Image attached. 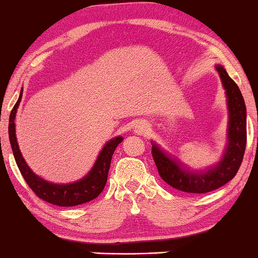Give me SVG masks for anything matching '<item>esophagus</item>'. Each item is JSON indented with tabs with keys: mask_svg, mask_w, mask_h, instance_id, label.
Instances as JSON below:
<instances>
[{
	"mask_svg": "<svg viewBox=\"0 0 258 258\" xmlns=\"http://www.w3.org/2000/svg\"><path fill=\"white\" fill-rule=\"evenodd\" d=\"M148 131H149V125H148L146 121H139L137 125L135 126V133H137L139 136L147 135Z\"/></svg>",
	"mask_w": 258,
	"mask_h": 258,
	"instance_id": "34e87169",
	"label": "esophagus"
}]
</instances>
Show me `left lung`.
<instances>
[{"label": "left lung", "instance_id": "left-lung-1", "mask_svg": "<svg viewBox=\"0 0 258 258\" xmlns=\"http://www.w3.org/2000/svg\"><path fill=\"white\" fill-rule=\"evenodd\" d=\"M228 98V147L221 162L206 172H189L153 143L152 155L164 182L188 194H205L221 188L235 177L246 148V106L238 85L222 65H216Z\"/></svg>", "mask_w": 258, "mask_h": 258}]
</instances>
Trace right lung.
Returning <instances> with one entry per match:
<instances>
[{
  "label": "right lung",
  "instance_id": "right-lung-1",
  "mask_svg": "<svg viewBox=\"0 0 258 258\" xmlns=\"http://www.w3.org/2000/svg\"><path fill=\"white\" fill-rule=\"evenodd\" d=\"M20 99H22V93H20L19 99H18L16 105L13 106L11 111L8 135H10L11 147L12 150H13V155L14 159H16L18 168H19L20 173L24 177L25 182L30 186L31 190L40 199L57 206H76L96 199L104 189L106 179H108V172L109 167H110L112 154H114L116 147L122 142L123 138L116 137L105 144L94 166L92 167L90 173L85 178L72 183V184H53V183L40 178L32 172L30 167L26 165L25 160L19 150V147H18L14 119H16L17 108L19 105Z\"/></svg>",
  "mask_w": 258,
  "mask_h": 258
}]
</instances>
